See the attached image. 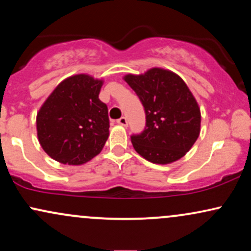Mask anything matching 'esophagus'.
Listing matches in <instances>:
<instances>
[{"instance_id":"1","label":"esophagus","mask_w":251,"mask_h":251,"mask_svg":"<svg viewBox=\"0 0 251 251\" xmlns=\"http://www.w3.org/2000/svg\"><path fill=\"white\" fill-rule=\"evenodd\" d=\"M117 123L119 124V125H122V126H127L128 125L127 118H126V117H122L120 119H118Z\"/></svg>"}]
</instances>
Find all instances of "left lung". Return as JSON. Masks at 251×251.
<instances>
[{"label": "left lung", "instance_id": "8db88e82", "mask_svg": "<svg viewBox=\"0 0 251 251\" xmlns=\"http://www.w3.org/2000/svg\"><path fill=\"white\" fill-rule=\"evenodd\" d=\"M124 80L139 97L146 114L144 131L131 135L135 151L163 165L184 157L200 135L201 109L183 79L171 71L151 68Z\"/></svg>", "mask_w": 251, "mask_h": 251}]
</instances>
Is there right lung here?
Here are the masks:
<instances>
[{"label": "right lung", "mask_w": 251, "mask_h": 251, "mask_svg": "<svg viewBox=\"0 0 251 251\" xmlns=\"http://www.w3.org/2000/svg\"><path fill=\"white\" fill-rule=\"evenodd\" d=\"M102 80L76 74L51 92L36 117L37 138L56 162L81 165L101 152L109 134L108 109L99 99Z\"/></svg>", "instance_id": "obj_1"}]
</instances>
